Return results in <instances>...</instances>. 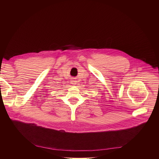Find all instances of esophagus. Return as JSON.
Wrapping results in <instances>:
<instances>
[{
	"label": "esophagus",
	"mask_w": 159,
	"mask_h": 159,
	"mask_svg": "<svg viewBox=\"0 0 159 159\" xmlns=\"http://www.w3.org/2000/svg\"><path fill=\"white\" fill-rule=\"evenodd\" d=\"M71 83L72 84L75 85V84H76V80H71Z\"/></svg>",
	"instance_id": "obj_1"
}]
</instances>
